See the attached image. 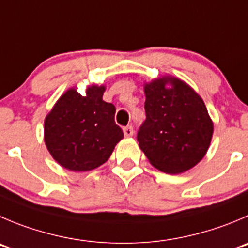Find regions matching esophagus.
Masks as SVG:
<instances>
[{
  "instance_id": "1",
  "label": "esophagus",
  "mask_w": 248,
  "mask_h": 248,
  "mask_svg": "<svg viewBox=\"0 0 248 248\" xmlns=\"http://www.w3.org/2000/svg\"><path fill=\"white\" fill-rule=\"evenodd\" d=\"M123 131H124V135L125 136H133V134H134V129H133V126L131 125H128V126H125V128L123 129Z\"/></svg>"
}]
</instances>
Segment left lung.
Returning a JSON list of instances; mask_svg holds the SVG:
<instances>
[{
    "mask_svg": "<svg viewBox=\"0 0 248 248\" xmlns=\"http://www.w3.org/2000/svg\"><path fill=\"white\" fill-rule=\"evenodd\" d=\"M168 82L171 88H167ZM146 119L138 131L139 146L153 167L178 174L206 155L213 124L202 98L181 80L161 78L145 86Z\"/></svg>",
    "mask_w": 248,
    "mask_h": 248,
    "instance_id": "left-lung-1",
    "label": "left lung"
}]
</instances>
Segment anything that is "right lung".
<instances>
[{
    "label": "right lung",
    "mask_w": 248,
    "mask_h": 248,
    "mask_svg": "<svg viewBox=\"0 0 248 248\" xmlns=\"http://www.w3.org/2000/svg\"><path fill=\"white\" fill-rule=\"evenodd\" d=\"M103 91V86H90L86 96H81L70 89L45 120L47 148L69 170L86 171L100 167L124 138L114 122V105L102 100Z\"/></svg>",
    "instance_id": "obj_1"
}]
</instances>
